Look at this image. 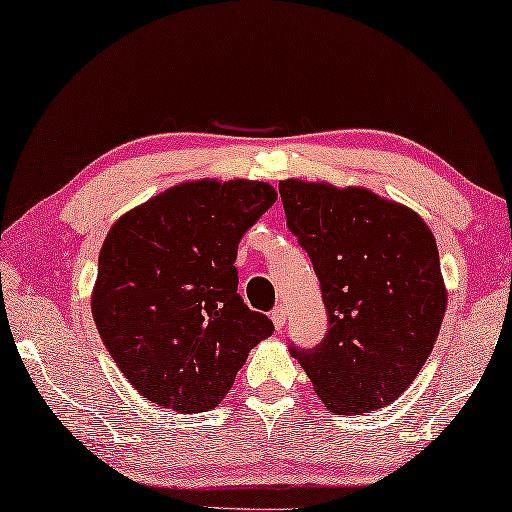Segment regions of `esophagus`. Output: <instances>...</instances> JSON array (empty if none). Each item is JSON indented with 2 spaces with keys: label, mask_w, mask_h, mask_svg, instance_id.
I'll return each mask as SVG.
<instances>
[{
  "label": "esophagus",
  "mask_w": 512,
  "mask_h": 512,
  "mask_svg": "<svg viewBox=\"0 0 512 512\" xmlns=\"http://www.w3.org/2000/svg\"><path fill=\"white\" fill-rule=\"evenodd\" d=\"M272 322H274V329H276V331L286 329V308L276 306L274 311H272Z\"/></svg>",
  "instance_id": "esophagus-1"
}]
</instances>
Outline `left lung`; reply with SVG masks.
<instances>
[{
  "label": "left lung",
  "mask_w": 512,
  "mask_h": 512,
  "mask_svg": "<svg viewBox=\"0 0 512 512\" xmlns=\"http://www.w3.org/2000/svg\"><path fill=\"white\" fill-rule=\"evenodd\" d=\"M279 192L329 313L320 345L292 356L331 413L388 406L420 374L447 311L431 229L363 186L286 179Z\"/></svg>",
  "instance_id": "left-lung-1"
}]
</instances>
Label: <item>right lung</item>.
Segmentation results:
<instances>
[{
    "instance_id": "1",
    "label": "right lung",
    "mask_w": 512,
    "mask_h": 512,
    "mask_svg": "<svg viewBox=\"0 0 512 512\" xmlns=\"http://www.w3.org/2000/svg\"><path fill=\"white\" fill-rule=\"evenodd\" d=\"M276 201L265 181H183L117 220L90 306L108 354L142 397L204 413L274 331L238 295V242Z\"/></svg>"
}]
</instances>
